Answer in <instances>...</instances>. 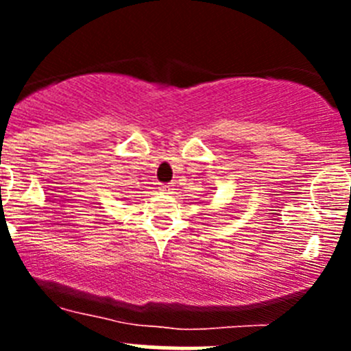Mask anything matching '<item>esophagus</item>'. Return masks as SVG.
<instances>
[{
  "label": "esophagus",
  "mask_w": 351,
  "mask_h": 351,
  "mask_svg": "<svg viewBox=\"0 0 351 351\" xmlns=\"http://www.w3.org/2000/svg\"><path fill=\"white\" fill-rule=\"evenodd\" d=\"M171 190H173V185H162L161 186L162 193H171Z\"/></svg>",
  "instance_id": "esophagus-1"
}]
</instances>
